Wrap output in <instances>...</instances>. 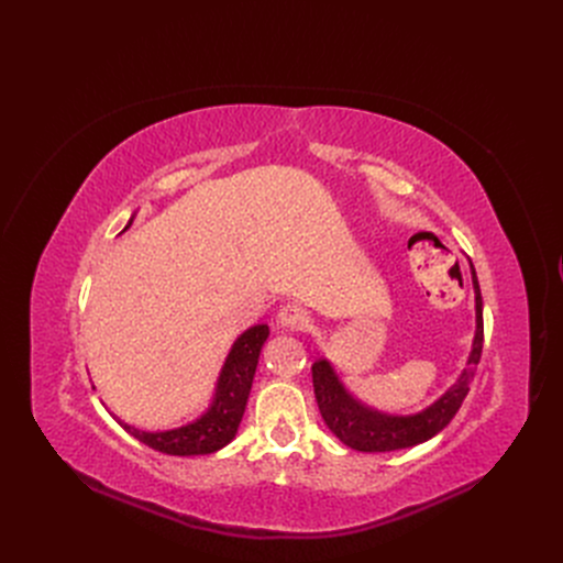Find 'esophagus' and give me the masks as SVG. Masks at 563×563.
I'll return each mask as SVG.
<instances>
[{"label": "esophagus", "mask_w": 563, "mask_h": 563, "mask_svg": "<svg viewBox=\"0 0 563 563\" xmlns=\"http://www.w3.org/2000/svg\"><path fill=\"white\" fill-rule=\"evenodd\" d=\"M278 323L289 331H306L310 327V312L297 303L283 306L278 312Z\"/></svg>", "instance_id": "1"}]
</instances>
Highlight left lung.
<instances>
[{"instance_id": "1", "label": "left lung", "mask_w": 563, "mask_h": 563, "mask_svg": "<svg viewBox=\"0 0 563 563\" xmlns=\"http://www.w3.org/2000/svg\"><path fill=\"white\" fill-rule=\"evenodd\" d=\"M470 274H472V287H475V314H477L475 340H472L465 369L461 372L454 386L424 410L412 412V416H390V412L374 410L361 404L344 388V383L340 380L335 367L327 358H319L312 365V386H314V397H317L321 418L346 448L358 450V452L406 450L412 445H420V442H427L429 438H433L452 422V418L456 416V410L461 408L470 390V380L475 378V372L482 358V346H484V303H482L479 280L472 262H470Z\"/></svg>"}]
</instances>
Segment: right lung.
<instances>
[{"mask_svg": "<svg viewBox=\"0 0 563 563\" xmlns=\"http://www.w3.org/2000/svg\"><path fill=\"white\" fill-rule=\"evenodd\" d=\"M132 219L125 230L132 225ZM266 338H269V327L257 323V327H251L234 340L221 367L212 404L194 422L168 431H141L121 420L118 422L130 435L141 440L143 445L170 456H200L225 448L236 435V429H240L244 418L260 351Z\"/></svg>", "mask_w": 563, "mask_h": 563, "instance_id": "obj_1", "label": "right lung"}]
</instances>
